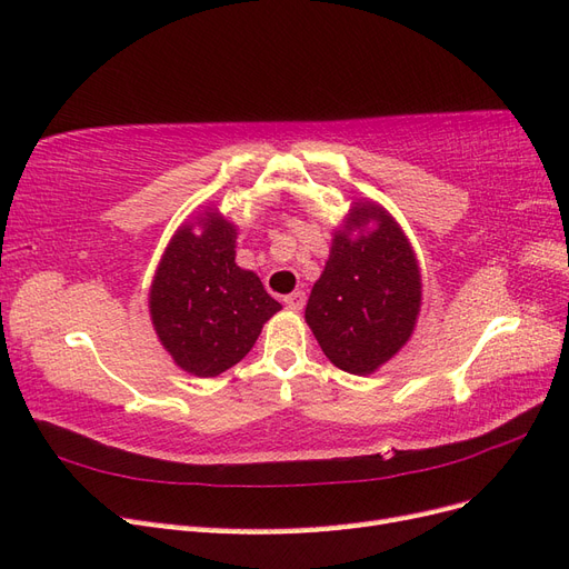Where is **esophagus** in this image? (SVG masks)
Listing matches in <instances>:
<instances>
[{"instance_id": "1", "label": "esophagus", "mask_w": 569, "mask_h": 569, "mask_svg": "<svg viewBox=\"0 0 569 569\" xmlns=\"http://www.w3.org/2000/svg\"><path fill=\"white\" fill-rule=\"evenodd\" d=\"M284 303L287 308H291V311H301V308L306 306V291H291L289 297H284Z\"/></svg>"}]
</instances>
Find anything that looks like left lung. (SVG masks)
Returning <instances> with one entry per match:
<instances>
[{"instance_id": "left-lung-1", "label": "left lung", "mask_w": 569, "mask_h": 569, "mask_svg": "<svg viewBox=\"0 0 569 569\" xmlns=\"http://www.w3.org/2000/svg\"><path fill=\"white\" fill-rule=\"evenodd\" d=\"M370 221L375 229L350 237ZM418 311L420 270L401 228L380 206H353L306 303L322 353L351 375H370L408 341Z\"/></svg>"}]
</instances>
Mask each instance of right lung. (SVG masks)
I'll return each instance as SVG.
<instances>
[{
  "mask_svg": "<svg viewBox=\"0 0 569 569\" xmlns=\"http://www.w3.org/2000/svg\"><path fill=\"white\" fill-rule=\"evenodd\" d=\"M184 226L170 239L151 284L157 335L176 363L216 377L242 360L266 320L280 311L258 274L234 263V226L218 213Z\"/></svg>",
  "mask_w": 569,
  "mask_h": 569,
  "instance_id": "1",
  "label": "right lung"
}]
</instances>
